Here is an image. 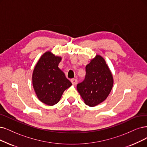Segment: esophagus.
<instances>
[{"label": "esophagus", "instance_id": "1", "mask_svg": "<svg viewBox=\"0 0 147 147\" xmlns=\"http://www.w3.org/2000/svg\"><path fill=\"white\" fill-rule=\"evenodd\" d=\"M70 81H71V83H72L73 85H76V84H77V83H78V80L77 79H75V78L71 79Z\"/></svg>", "mask_w": 147, "mask_h": 147}]
</instances>
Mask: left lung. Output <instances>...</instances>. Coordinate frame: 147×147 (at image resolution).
Segmentation results:
<instances>
[{
	"mask_svg": "<svg viewBox=\"0 0 147 147\" xmlns=\"http://www.w3.org/2000/svg\"><path fill=\"white\" fill-rule=\"evenodd\" d=\"M86 72L77 90L87 105L95 107L108 97L113 86V75L104 58L98 54L86 66Z\"/></svg>",
	"mask_w": 147,
	"mask_h": 147,
	"instance_id": "8db88e82",
	"label": "left lung"
}]
</instances>
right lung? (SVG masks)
I'll use <instances>...</instances> for the list:
<instances>
[{
    "instance_id": "right-lung-1",
    "label": "right lung",
    "mask_w": 147,
    "mask_h": 147,
    "mask_svg": "<svg viewBox=\"0 0 147 147\" xmlns=\"http://www.w3.org/2000/svg\"><path fill=\"white\" fill-rule=\"evenodd\" d=\"M62 58L47 51L41 56L34 67L32 81L39 100L48 105L59 102L64 91L72 86L65 74L58 67Z\"/></svg>"
}]
</instances>
